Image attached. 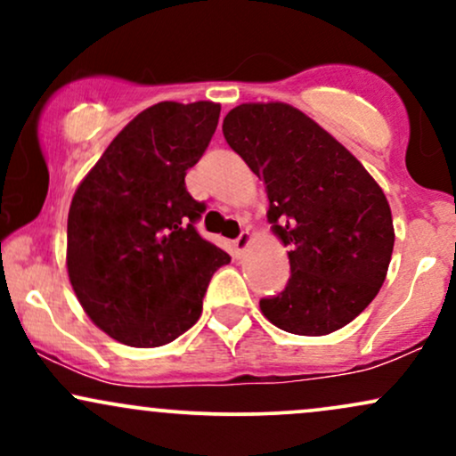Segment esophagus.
<instances>
[{
	"label": "esophagus",
	"instance_id": "esophagus-1",
	"mask_svg": "<svg viewBox=\"0 0 456 456\" xmlns=\"http://www.w3.org/2000/svg\"><path fill=\"white\" fill-rule=\"evenodd\" d=\"M250 240H253V235H250V232H242L238 235V238L233 240V248H235V255H244V250L248 248Z\"/></svg>",
	"mask_w": 456,
	"mask_h": 456
}]
</instances>
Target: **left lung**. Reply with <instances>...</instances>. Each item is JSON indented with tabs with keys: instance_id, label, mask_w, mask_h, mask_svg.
Listing matches in <instances>:
<instances>
[{
	"instance_id": "8db88e82",
	"label": "left lung",
	"mask_w": 456,
	"mask_h": 456,
	"mask_svg": "<svg viewBox=\"0 0 456 456\" xmlns=\"http://www.w3.org/2000/svg\"><path fill=\"white\" fill-rule=\"evenodd\" d=\"M223 134L264 180L272 232L289 246V281L261 297V313L302 337L347 326L390 265L395 227L384 191L352 151L285 102L240 104Z\"/></svg>"
}]
</instances>
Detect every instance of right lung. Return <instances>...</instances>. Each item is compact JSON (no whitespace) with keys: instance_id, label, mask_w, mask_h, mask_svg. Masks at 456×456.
Returning a JSON list of instances; mask_svg holds the SVG:
<instances>
[{"instance_id":"add662e5","label":"right lung","mask_w":456,"mask_h":456,"mask_svg":"<svg viewBox=\"0 0 456 456\" xmlns=\"http://www.w3.org/2000/svg\"><path fill=\"white\" fill-rule=\"evenodd\" d=\"M221 104L159 102L111 141L68 212L70 285L102 332L130 347L175 341L201 315L212 274L232 257L203 240L206 203L186 191Z\"/></svg>"}]
</instances>
